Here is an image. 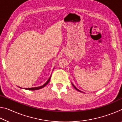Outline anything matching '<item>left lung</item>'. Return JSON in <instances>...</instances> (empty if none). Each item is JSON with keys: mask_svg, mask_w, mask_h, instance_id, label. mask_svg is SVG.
Masks as SVG:
<instances>
[{"mask_svg": "<svg viewBox=\"0 0 122 122\" xmlns=\"http://www.w3.org/2000/svg\"><path fill=\"white\" fill-rule=\"evenodd\" d=\"M72 85H73V86H74V88H75L76 90H77V91H78V92H81V91H80V90H78V89H77V88H76L75 87V86H74V84H73V83H72Z\"/></svg>", "mask_w": 122, "mask_h": 122, "instance_id": "8db88e82", "label": "left lung"}]
</instances>
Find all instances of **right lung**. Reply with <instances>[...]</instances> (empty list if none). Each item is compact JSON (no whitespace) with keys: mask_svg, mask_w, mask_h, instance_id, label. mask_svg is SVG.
Listing matches in <instances>:
<instances>
[{"mask_svg":"<svg viewBox=\"0 0 122 122\" xmlns=\"http://www.w3.org/2000/svg\"><path fill=\"white\" fill-rule=\"evenodd\" d=\"M51 77L49 78V79L48 80V81H47L46 83H45L44 85L41 86H37V87H34V88H24L25 89H26V90H38V89H41L42 88H44V86H46L47 84H48L49 83V82L50 81V80H51ZM20 88V87H19ZM24 89V88H22Z\"/></svg>","mask_w":122,"mask_h":122,"instance_id":"obj_1","label":"right lung"}]
</instances>
